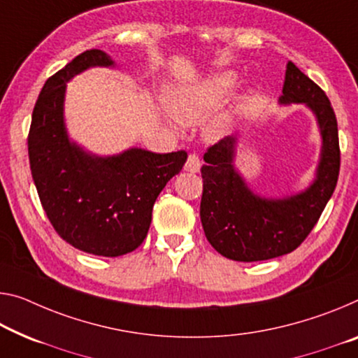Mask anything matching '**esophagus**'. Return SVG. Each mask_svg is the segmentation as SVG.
Returning a JSON list of instances; mask_svg holds the SVG:
<instances>
[{"instance_id": "1", "label": "esophagus", "mask_w": 358, "mask_h": 358, "mask_svg": "<svg viewBox=\"0 0 358 358\" xmlns=\"http://www.w3.org/2000/svg\"><path fill=\"white\" fill-rule=\"evenodd\" d=\"M201 168V163H200V158L195 153H190L189 158H187L185 162V171H190V173H198Z\"/></svg>"}]
</instances>
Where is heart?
I'll return each mask as SVG.
<instances>
[{"label":"heart","mask_w":358,"mask_h":358,"mask_svg":"<svg viewBox=\"0 0 358 358\" xmlns=\"http://www.w3.org/2000/svg\"><path fill=\"white\" fill-rule=\"evenodd\" d=\"M235 73L222 71L195 85L174 87L166 94V103L173 117L182 124H196L206 120L219 107L235 85ZM232 124V117L222 113L206 126L210 137H221Z\"/></svg>","instance_id":"obj_1"}]
</instances>
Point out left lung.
Listing matches in <instances>:
<instances>
[{"label":"left lung","instance_id":"1","mask_svg":"<svg viewBox=\"0 0 358 358\" xmlns=\"http://www.w3.org/2000/svg\"><path fill=\"white\" fill-rule=\"evenodd\" d=\"M282 92L278 103H304L320 129V160L306 190L283 198L255 194L235 168L236 134L224 137L203 157L201 225L213 248L232 261H266L294 251L317 224L338 182L341 153L331 102L293 62L287 64Z\"/></svg>","mask_w":358,"mask_h":358}]
</instances>
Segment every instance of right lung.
<instances>
[{
    "label": "right lung",
    "mask_w": 358,
    "mask_h": 358,
    "mask_svg": "<svg viewBox=\"0 0 358 358\" xmlns=\"http://www.w3.org/2000/svg\"><path fill=\"white\" fill-rule=\"evenodd\" d=\"M101 49L76 56L43 86L31 115L29 158L33 182L52 227L76 250L117 257L147 236L157 196L179 174L187 153L128 148L99 157L70 141L64 120L67 83L91 67H113Z\"/></svg>",
    "instance_id": "obj_1"
}]
</instances>
